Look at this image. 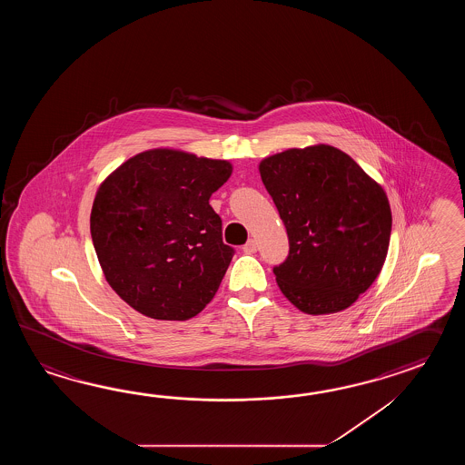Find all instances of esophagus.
<instances>
[{
    "label": "esophagus",
    "instance_id": "1",
    "mask_svg": "<svg viewBox=\"0 0 465 465\" xmlns=\"http://www.w3.org/2000/svg\"><path fill=\"white\" fill-rule=\"evenodd\" d=\"M242 251L246 252V254H254L257 251V242L254 241V239H249L247 241L246 244L242 246Z\"/></svg>",
    "mask_w": 465,
    "mask_h": 465
}]
</instances>
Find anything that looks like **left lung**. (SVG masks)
Segmentation results:
<instances>
[{"label":"left lung","mask_w":465,"mask_h":465,"mask_svg":"<svg viewBox=\"0 0 465 465\" xmlns=\"http://www.w3.org/2000/svg\"><path fill=\"white\" fill-rule=\"evenodd\" d=\"M289 237L277 286L312 316L344 311L386 261L392 214L386 191L344 151L314 144L259 163Z\"/></svg>","instance_id":"1"}]
</instances>
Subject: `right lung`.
I'll return each mask as SVG.
<instances>
[{"mask_svg": "<svg viewBox=\"0 0 465 465\" xmlns=\"http://www.w3.org/2000/svg\"><path fill=\"white\" fill-rule=\"evenodd\" d=\"M231 173L224 159L156 148L99 184L89 218L99 266L143 316L188 321L218 292L234 251L209 198Z\"/></svg>", "mask_w": 465, "mask_h": 465, "instance_id": "right-lung-1", "label": "right lung"}]
</instances>
